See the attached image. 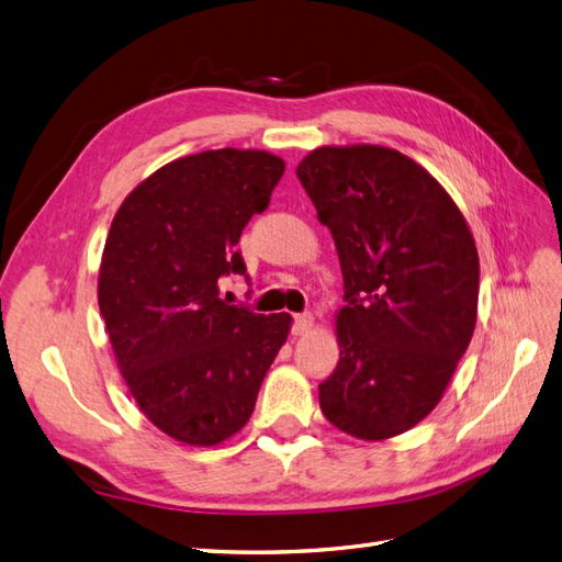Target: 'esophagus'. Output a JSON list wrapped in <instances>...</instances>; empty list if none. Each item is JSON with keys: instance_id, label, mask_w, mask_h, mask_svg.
<instances>
[{"instance_id": "obj_1", "label": "esophagus", "mask_w": 562, "mask_h": 562, "mask_svg": "<svg viewBox=\"0 0 562 562\" xmlns=\"http://www.w3.org/2000/svg\"><path fill=\"white\" fill-rule=\"evenodd\" d=\"M314 328V316L310 312L297 314L293 321V335H307Z\"/></svg>"}]
</instances>
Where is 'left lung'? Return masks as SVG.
Instances as JSON below:
<instances>
[{"label":"left lung","mask_w":562,"mask_h":562,"mask_svg":"<svg viewBox=\"0 0 562 562\" xmlns=\"http://www.w3.org/2000/svg\"><path fill=\"white\" fill-rule=\"evenodd\" d=\"M297 178L333 234L345 279L339 361L318 384L326 419L384 440L427 417L479 314V250L462 211L427 168L382 145H326Z\"/></svg>","instance_id":"8db88e82"}]
</instances>
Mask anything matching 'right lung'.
Wrapping results in <instances>:
<instances>
[{"instance_id": "1", "label": "right lung", "mask_w": 562, "mask_h": 562, "mask_svg": "<svg viewBox=\"0 0 562 562\" xmlns=\"http://www.w3.org/2000/svg\"><path fill=\"white\" fill-rule=\"evenodd\" d=\"M285 161L265 149H209L145 178L114 213L98 307L140 413L184 446L239 434L291 333V314L220 297L246 274L236 244L262 213Z\"/></svg>"}]
</instances>
